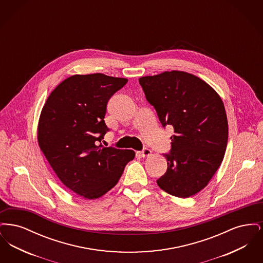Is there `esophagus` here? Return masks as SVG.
Masks as SVG:
<instances>
[{
	"label": "esophagus",
	"mask_w": 263,
	"mask_h": 263,
	"mask_svg": "<svg viewBox=\"0 0 263 263\" xmlns=\"http://www.w3.org/2000/svg\"><path fill=\"white\" fill-rule=\"evenodd\" d=\"M151 154H152V151H151L150 149H148V148H144L143 150L140 152V155H141L143 158L149 157V156H151Z\"/></svg>",
	"instance_id": "obj_1"
}]
</instances>
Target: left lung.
Here are the masks:
<instances>
[{
  "label": "left lung",
  "instance_id": "left-lung-1",
  "mask_svg": "<svg viewBox=\"0 0 263 263\" xmlns=\"http://www.w3.org/2000/svg\"><path fill=\"white\" fill-rule=\"evenodd\" d=\"M163 128L174 127L167 170L157 183L187 198L205 187L224 159L228 119L219 95L198 77L172 71L139 79Z\"/></svg>",
  "mask_w": 263,
  "mask_h": 263
}]
</instances>
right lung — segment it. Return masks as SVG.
I'll return each instance as SVG.
<instances>
[{
	"label": "right lung",
	"instance_id": "add662e5",
	"mask_svg": "<svg viewBox=\"0 0 263 263\" xmlns=\"http://www.w3.org/2000/svg\"><path fill=\"white\" fill-rule=\"evenodd\" d=\"M127 82L100 73L72 76L51 92L40 114V149L63 183L86 199L115 186L135 157L134 151L100 143L109 131L103 119L107 102Z\"/></svg>",
	"mask_w": 263,
	"mask_h": 263
}]
</instances>
